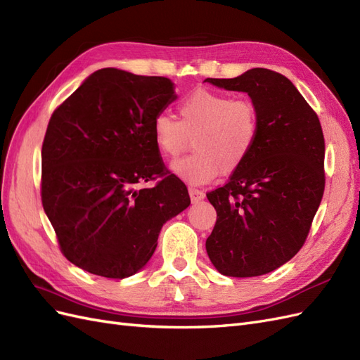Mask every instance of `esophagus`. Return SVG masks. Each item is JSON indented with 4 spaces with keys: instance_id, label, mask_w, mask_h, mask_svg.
I'll return each mask as SVG.
<instances>
[{
    "instance_id": "1",
    "label": "esophagus",
    "mask_w": 360,
    "mask_h": 360,
    "mask_svg": "<svg viewBox=\"0 0 360 360\" xmlns=\"http://www.w3.org/2000/svg\"><path fill=\"white\" fill-rule=\"evenodd\" d=\"M188 193H190V199H191V202L193 203H196V202H199V200H202L203 198H205V193L202 191V190H199V188H188Z\"/></svg>"
}]
</instances>
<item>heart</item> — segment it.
Here are the masks:
<instances>
[{
    "mask_svg": "<svg viewBox=\"0 0 360 360\" xmlns=\"http://www.w3.org/2000/svg\"><path fill=\"white\" fill-rule=\"evenodd\" d=\"M179 120L160 111L152 120V137L162 157L178 158L190 146V157L172 170L191 186H203L221 172L238 170L252 153L259 134L258 108L250 99L223 91L196 89L178 102Z\"/></svg>",
    "mask_w": 360,
    "mask_h": 360,
    "instance_id": "1",
    "label": "heart"
}]
</instances>
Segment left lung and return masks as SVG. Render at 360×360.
<instances>
[{"mask_svg":"<svg viewBox=\"0 0 360 360\" xmlns=\"http://www.w3.org/2000/svg\"><path fill=\"white\" fill-rule=\"evenodd\" d=\"M245 91L258 108L259 134L243 166L207 193L217 221L207 238L221 274L270 273L299 252L323 199L324 136L320 119L291 81L255 68L237 78H207Z\"/></svg>","mask_w":360,"mask_h":360,"instance_id":"1","label":"left lung"}]
</instances>
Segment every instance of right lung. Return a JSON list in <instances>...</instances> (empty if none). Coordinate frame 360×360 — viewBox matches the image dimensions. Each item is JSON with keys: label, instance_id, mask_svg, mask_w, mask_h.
Here are the masks:
<instances>
[{"label": "right lung", "instance_id": "obj_1", "mask_svg": "<svg viewBox=\"0 0 360 360\" xmlns=\"http://www.w3.org/2000/svg\"><path fill=\"white\" fill-rule=\"evenodd\" d=\"M174 99L169 78L105 68L54 110L40 196L61 253L79 269L108 279L137 273L162 224L190 205L152 137L153 117Z\"/></svg>", "mask_w": 360, "mask_h": 360}]
</instances>
